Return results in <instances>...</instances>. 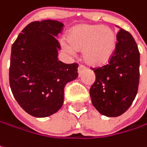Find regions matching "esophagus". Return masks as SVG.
<instances>
[{
	"label": "esophagus",
	"mask_w": 147,
	"mask_h": 147,
	"mask_svg": "<svg viewBox=\"0 0 147 147\" xmlns=\"http://www.w3.org/2000/svg\"><path fill=\"white\" fill-rule=\"evenodd\" d=\"M85 70V67L84 66H83V65H80L79 67V68H78V73H79V74L80 75Z\"/></svg>",
	"instance_id": "obj_1"
}]
</instances>
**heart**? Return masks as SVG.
<instances>
[{"label":"heart","instance_id":"obj_1","mask_svg":"<svg viewBox=\"0 0 147 147\" xmlns=\"http://www.w3.org/2000/svg\"><path fill=\"white\" fill-rule=\"evenodd\" d=\"M63 48L69 53L82 50V58L90 66L98 67L109 62L116 46V35L108 26L81 24L68 32Z\"/></svg>","mask_w":147,"mask_h":147}]
</instances>
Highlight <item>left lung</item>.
I'll return each mask as SVG.
<instances>
[{
	"instance_id": "1",
	"label": "left lung",
	"mask_w": 147,
	"mask_h": 147,
	"mask_svg": "<svg viewBox=\"0 0 147 147\" xmlns=\"http://www.w3.org/2000/svg\"><path fill=\"white\" fill-rule=\"evenodd\" d=\"M117 43L107 65L94 69L95 82L89 91L94 108L107 117H117L134 101L140 78V53L128 32L116 26Z\"/></svg>"
}]
</instances>
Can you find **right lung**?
<instances>
[{
  "label": "right lung",
  "instance_id": "obj_1",
  "mask_svg": "<svg viewBox=\"0 0 147 147\" xmlns=\"http://www.w3.org/2000/svg\"><path fill=\"white\" fill-rule=\"evenodd\" d=\"M63 24L44 20L28 24L11 47L10 87L20 106L29 115L43 118L63 104L64 87L78 78V64L58 60V41Z\"/></svg>",
  "mask_w": 147,
  "mask_h": 147
}]
</instances>
